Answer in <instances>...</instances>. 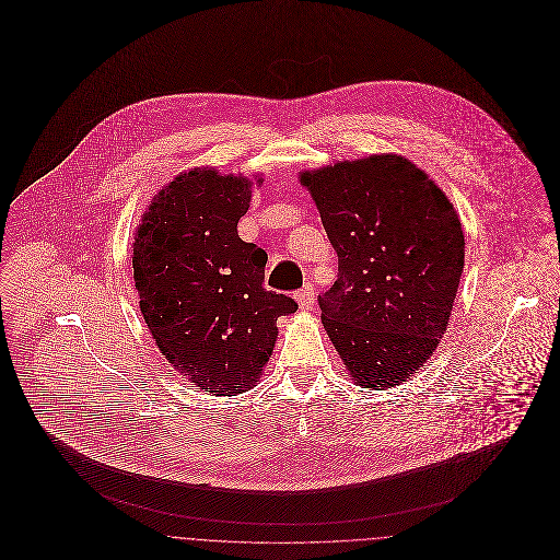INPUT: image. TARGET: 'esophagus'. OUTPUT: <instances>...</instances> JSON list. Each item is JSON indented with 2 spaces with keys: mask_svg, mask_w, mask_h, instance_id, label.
Segmentation results:
<instances>
[{
  "mask_svg": "<svg viewBox=\"0 0 560 560\" xmlns=\"http://www.w3.org/2000/svg\"><path fill=\"white\" fill-rule=\"evenodd\" d=\"M295 300H298V304H300L302 311H311V308L315 306V289H313V284H304V287L298 291Z\"/></svg>",
  "mask_w": 560,
  "mask_h": 560,
  "instance_id": "34e87169",
  "label": "esophagus"
}]
</instances>
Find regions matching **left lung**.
<instances>
[{"label": "left lung", "instance_id": "8db88e82", "mask_svg": "<svg viewBox=\"0 0 560 560\" xmlns=\"http://www.w3.org/2000/svg\"><path fill=\"white\" fill-rule=\"evenodd\" d=\"M338 254L320 320L358 386L418 371L446 331L464 271L457 211L424 170L371 155L302 172Z\"/></svg>", "mask_w": 560, "mask_h": 560}]
</instances>
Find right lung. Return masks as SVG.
I'll list each match as a JSON object with an SVG mask.
<instances>
[{"label": "right lung", "instance_id": "1", "mask_svg": "<svg viewBox=\"0 0 560 560\" xmlns=\"http://www.w3.org/2000/svg\"><path fill=\"white\" fill-rule=\"evenodd\" d=\"M260 185V178L256 180ZM252 183L194 167L153 198L133 243L140 311L165 360L205 393H245L269 362L295 300L267 291V254L237 224Z\"/></svg>", "mask_w": 560, "mask_h": 560}]
</instances>
